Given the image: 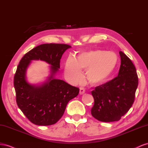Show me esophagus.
<instances>
[{
  "label": "esophagus",
  "mask_w": 148,
  "mask_h": 148,
  "mask_svg": "<svg viewBox=\"0 0 148 148\" xmlns=\"http://www.w3.org/2000/svg\"><path fill=\"white\" fill-rule=\"evenodd\" d=\"M85 89H84V88L83 87H80V89H79V94L81 95L84 94V93H85Z\"/></svg>",
  "instance_id": "esophagus-1"
}]
</instances>
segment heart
Here are the masks:
<instances>
[{
	"label": "heart",
	"mask_w": 148,
	"mask_h": 148,
	"mask_svg": "<svg viewBox=\"0 0 148 148\" xmlns=\"http://www.w3.org/2000/svg\"><path fill=\"white\" fill-rule=\"evenodd\" d=\"M119 58L112 51L92 50L69 56L65 63V73L71 81L78 83L82 79V70L86 69L87 81L96 86L106 82L113 73Z\"/></svg>",
	"instance_id": "b5f03b06"
}]
</instances>
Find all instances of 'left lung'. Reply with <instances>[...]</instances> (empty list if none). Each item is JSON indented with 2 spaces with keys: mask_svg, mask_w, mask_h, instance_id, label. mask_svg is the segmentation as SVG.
Masks as SVG:
<instances>
[{
  "mask_svg": "<svg viewBox=\"0 0 148 148\" xmlns=\"http://www.w3.org/2000/svg\"><path fill=\"white\" fill-rule=\"evenodd\" d=\"M121 65L118 76L92 91L94 105L91 114L100 121L120 120L132 107L138 85L136 70L130 59L120 51Z\"/></svg>",
  "mask_w": 148,
  "mask_h": 148,
  "instance_id": "8db88e82",
  "label": "left lung"
}]
</instances>
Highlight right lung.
I'll return each instance as SVG.
<instances>
[{
	"mask_svg": "<svg viewBox=\"0 0 148 148\" xmlns=\"http://www.w3.org/2000/svg\"><path fill=\"white\" fill-rule=\"evenodd\" d=\"M71 46L64 44H43L26 53L20 60L14 76V87L18 107L32 123L51 125L60 120L67 104L77 97L79 88L56 78L60 60ZM40 60L50 66V75L40 84H32L26 79V71L32 60Z\"/></svg>",
	"mask_w": 148,
	"mask_h": 148,
	"instance_id": "add662e5",
	"label": "right lung"
}]
</instances>
